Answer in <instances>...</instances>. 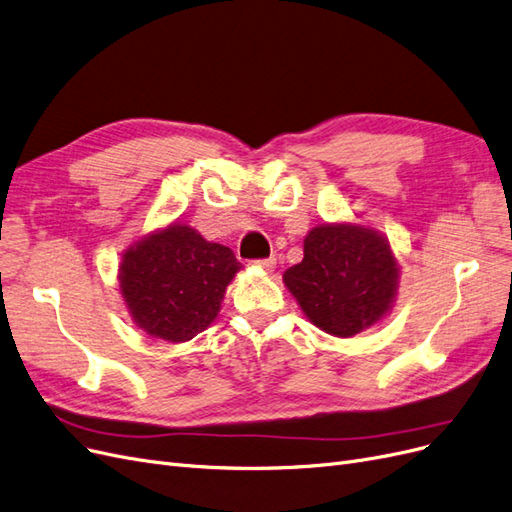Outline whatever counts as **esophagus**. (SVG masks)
<instances>
[{
    "instance_id": "34e87169",
    "label": "esophagus",
    "mask_w": 512,
    "mask_h": 512,
    "mask_svg": "<svg viewBox=\"0 0 512 512\" xmlns=\"http://www.w3.org/2000/svg\"><path fill=\"white\" fill-rule=\"evenodd\" d=\"M253 266H257V268H261V270H268V272H272V270L276 268V259H274V257L255 259V261H253Z\"/></svg>"
}]
</instances>
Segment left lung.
<instances>
[{
    "instance_id": "left-lung-1",
    "label": "left lung",
    "mask_w": 512,
    "mask_h": 512,
    "mask_svg": "<svg viewBox=\"0 0 512 512\" xmlns=\"http://www.w3.org/2000/svg\"><path fill=\"white\" fill-rule=\"evenodd\" d=\"M283 280L312 323L349 338L391 308L398 263L372 229L321 225L306 236L302 263L289 268Z\"/></svg>"
}]
</instances>
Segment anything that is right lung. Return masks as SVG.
I'll return each instance as SVG.
<instances>
[{"label":"right lung","instance_id":"obj_1","mask_svg":"<svg viewBox=\"0 0 512 512\" xmlns=\"http://www.w3.org/2000/svg\"><path fill=\"white\" fill-rule=\"evenodd\" d=\"M238 270L232 249L176 223L129 246L119 278L138 327L148 336L185 342L219 315L225 287Z\"/></svg>","mask_w":512,"mask_h":512}]
</instances>
